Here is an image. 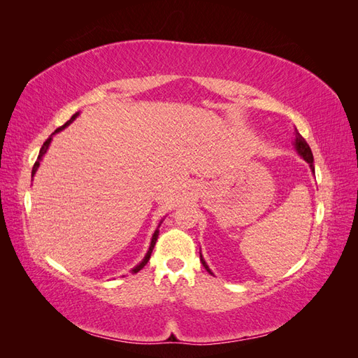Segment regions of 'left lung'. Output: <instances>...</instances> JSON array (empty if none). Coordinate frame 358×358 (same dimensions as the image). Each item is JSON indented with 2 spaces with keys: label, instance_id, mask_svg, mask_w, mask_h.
Wrapping results in <instances>:
<instances>
[{
  "label": "left lung",
  "instance_id": "left-lung-1",
  "mask_svg": "<svg viewBox=\"0 0 358 358\" xmlns=\"http://www.w3.org/2000/svg\"><path fill=\"white\" fill-rule=\"evenodd\" d=\"M294 149H296V152L308 162L310 170H312V173H315V167H313V155H312V150H310L309 145L306 143V140L300 136V133L297 131V129H296V138H294ZM200 262H201V264L204 266V268L208 270V272H209L210 275H213V272L209 268L208 263L204 262V258H203L201 252H200Z\"/></svg>",
  "mask_w": 358,
  "mask_h": 358
}]
</instances>
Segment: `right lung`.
I'll return each instance as SVG.
<instances>
[{"label": "right lung", "mask_w": 358, "mask_h": 358, "mask_svg": "<svg viewBox=\"0 0 358 358\" xmlns=\"http://www.w3.org/2000/svg\"><path fill=\"white\" fill-rule=\"evenodd\" d=\"M79 116V112L78 113H74L71 117H70V121H67L66 124H64L62 127H59V128H57L55 129V133H52L50 134V137L46 140V142L45 143H43V146H41V149H40V154H38V157H37V161H36V164H34V167H32V173H31V176L32 178H34V175H36V171H37V169H38V166H40V161L43 159V157H45V154L48 152V149H49V146H50V142H52V137L53 136H55L57 133H59V131H62V129L64 128H66V127H69L73 121H74V119L76 117H78ZM162 221H164V220H161L159 221V224H158V227H157V230L154 231V234H152V239H150V245H149V249H148V252H146V255L143 257V259H142V262H140L136 267H133L131 268V273H137L138 272V270H142L146 264H148V262H149V258H150V254H152V249H154V246H155V243H157V239H158V234H159V225L162 224Z\"/></svg>", "instance_id": "1"}]
</instances>
